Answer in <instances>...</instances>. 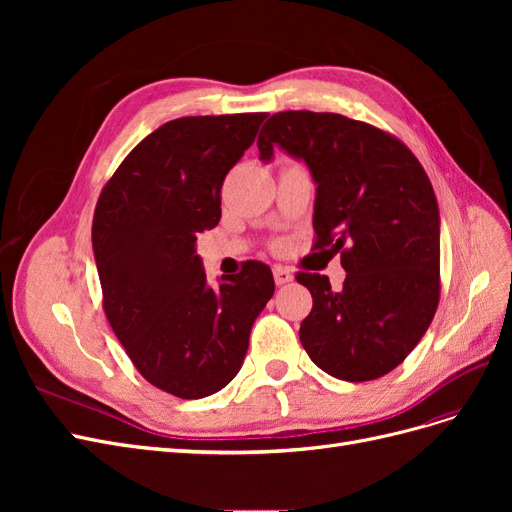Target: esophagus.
<instances>
[{"label":"esophagus","mask_w":512,"mask_h":512,"mask_svg":"<svg viewBox=\"0 0 512 512\" xmlns=\"http://www.w3.org/2000/svg\"><path fill=\"white\" fill-rule=\"evenodd\" d=\"M273 277H275V284H277V286H284V284H288V282L294 280L292 271L286 269V267H273Z\"/></svg>","instance_id":"1"}]
</instances>
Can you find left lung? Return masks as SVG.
<instances>
[{
  "mask_svg": "<svg viewBox=\"0 0 512 512\" xmlns=\"http://www.w3.org/2000/svg\"><path fill=\"white\" fill-rule=\"evenodd\" d=\"M280 145L316 181L314 247L342 254L346 280L297 273L312 292L305 352L346 382L389 374L421 342L440 301V213L421 162L365 121L337 113H275L258 136L260 160Z\"/></svg>",
  "mask_w": 512,
  "mask_h": 512,
  "instance_id": "obj_1",
  "label": "left lung"
}]
</instances>
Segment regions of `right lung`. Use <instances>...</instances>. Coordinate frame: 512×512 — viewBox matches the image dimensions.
<instances>
[{"instance_id": "1", "label": "right lung", "mask_w": 512, "mask_h": 512, "mask_svg": "<svg viewBox=\"0 0 512 512\" xmlns=\"http://www.w3.org/2000/svg\"><path fill=\"white\" fill-rule=\"evenodd\" d=\"M267 113L181 117L143 138L100 192L91 243L102 307L141 376L181 399L239 374L273 297L271 269L247 260L209 286L196 235L222 215V183Z\"/></svg>"}]
</instances>
